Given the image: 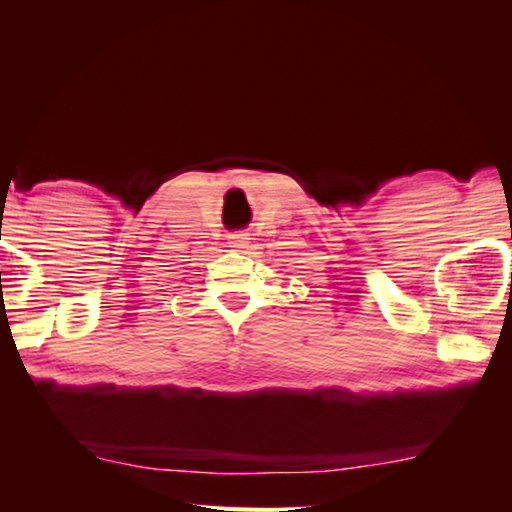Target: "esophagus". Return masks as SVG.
<instances>
[{
	"label": "esophagus",
	"instance_id": "1",
	"mask_svg": "<svg viewBox=\"0 0 512 512\" xmlns=\"http://www.w3.org/2000/svg\"><path fill=\"white\" fill-rule=\"evenodd\" d=\"M248 244H250V235L248 232H235V235H230V248H235V250H244V248H248Z\"/></svg>",
	"mask_w": 512,
	"mask_h": 512
}]
</instances>
